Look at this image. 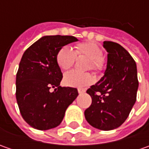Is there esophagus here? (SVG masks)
<instances>
[{
    "mask_svg": "<svg viewBox=\"0 0 149 149\" xmlns=\"http://www.w3.org/2000/svg\"><path fill=\"white\" fill-rule=\"evenodd\" d=\"M78 92H79V94H83L85 92V90L84 89H78Z\"/></svg>",
    "mask_w": 149,
    "mask_h": 149,
    "instance_id": "34e87169",
    "label": "esophagus"
}]
</instances>
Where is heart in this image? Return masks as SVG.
Segmentation results:
<instances>
[{
	"mask_svg": "<svg viewBox=\"0 0 149 149\" xmlns=\"http://www.w3.org/2000/svg\"><path fill=\"white\" fill-rule=\"evenodd\" d=\"M76 57H86L89 60L88 69L100 73L103 70V50L97 44L93 42H81L74 46V50L65 46L57 52L56 62L61 70H66L74 65ZM92 76L89 73H81L77 70H71L64 76V82L66 85L76 88H84L92 83Z\"/></svg>",
	"mask_w": 149,
	"mask_h": 149,
	"instance_id": "1",
	"label": "heart"
}]
</instances>
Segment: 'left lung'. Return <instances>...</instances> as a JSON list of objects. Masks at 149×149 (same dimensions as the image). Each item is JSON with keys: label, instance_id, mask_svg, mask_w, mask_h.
<instances>
[{"label": "left lung", "instance_id": "obj_1", "mask_svg": "<svg viewBox=\"0 0 149 149\" xmlns=\"http://www.w3.org/2000/svg\"><path fill=\"white\" fill-rule=\"evenodd\" d=\"M108 52L104 75L87 89L92 104L84 111L88 123L96 129L112 130L122 125L136 102L139 80L137 66L119 44L104 41Z\"/></svg>", "mask_w": 149, "mask_h": 149}]
</instances>
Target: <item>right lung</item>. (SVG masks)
<instances>
[{"label": "right lung", "mask_w": 149, "mask_h": 149, "mask_svg": "<svg viewBox=\"0 0 149 149\" xmlns=\"http://www.w3.org/2000/svg\"><path fill=\"white\" fill-rule=\"evenodd\" d=\"M77 40L70 36H46L22 55L15 96L21 116L34 129L47 130L60 125L66 109L77 98L76 88L60 86L63 74L56 62L57 52Z\"/></svg>", "instance_id": "obj_1"}]
</instances>
